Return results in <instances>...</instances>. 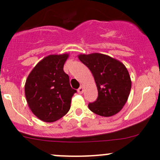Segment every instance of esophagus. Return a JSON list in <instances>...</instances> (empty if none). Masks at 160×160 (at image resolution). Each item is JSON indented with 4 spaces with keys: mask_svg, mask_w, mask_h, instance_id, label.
Listing matches in <instances>:
<instances>
[{
    "mask_svg": "<svg viewBox=\"0 0 160 160\" xmlns=\"http://www.w3.org/2000/svg\"><path fill=\"white\" fill-rule=\"evenodd\" d=\"M77 91H78L79 93H82L83 92V87H80V88H79L78 90H77Z\"/></svg>",
    "mask_w": 160,
    "mask_h": 160,
    "instance_id": "esophagus-1",
    "label": "esophagus"
}]
</instances>
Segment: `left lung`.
I'll list each match as a JSON object with an SVG mask.
<instances>
[{
  "instance_id": "left-lung-1",
  "label": "left lung",
  "mask_w": 160,
  "mask_h": 160,
  "mask_svg": "<svg viewBox=\"0 0 160 160\" xmlns=\"http://www.w3.org/2000/svg\"><path fill=\"white\" fill-rule=\"evenodd\" d=\"M79 59L89 68L94 78L98 97L88 104L92 112L111 117L123 108L129 96L132 80L125 66L101 53L80 54Z\"/></svg>"
}]
</instances>
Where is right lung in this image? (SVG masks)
<instances>
[{"mask_svg":"<svg viewBox=\"0 0 160 160\" xmlns=\"http://www.w3.org/2000/svg\"><path fill=\"white\" fill-rule=\"evenodd\" d=\"M69 54L49 55L36 64L27 78L25 93L28 105L40 120L53 122L70 108L77 90L70 87L63 66Z\"/></svg>","mask_w":160,"mask_h":160,"instance_id":"add662e5","label":"right lung"}]
</instances>
